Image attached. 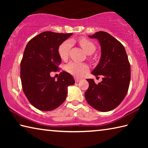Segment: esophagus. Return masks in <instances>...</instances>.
Here are the masks:
<instances>
[{
  "label": "esophagus",
  "instance_id": "34e87169",
  "mask_svg": "<svg viewBox=\"0 0 148 148\" xmlns=\"http://www.w3.org/2000/svg\"><path fill=\"white\" fill-rule=\"evenodd\" d=\"M74 80H75V82H76V83H77V82H79L80 81V79L77 78V77H74Z\"/></svg>",
  "mask_w": 148,
  "mask_h": 148
}]
</instances>
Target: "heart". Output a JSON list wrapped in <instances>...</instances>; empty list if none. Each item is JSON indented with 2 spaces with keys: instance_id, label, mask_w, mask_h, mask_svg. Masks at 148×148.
Segmentation results:
<instances>
[{
  "instance_id": "1",
  "label": "heart",
  "mask_w": 148,
  "mask_h": 148,
  "mask_svg": "<svg viewBox=\"0 0 148 148\" xmlns=\"http://www.w3.org/2000/svg\"><path fill=\"white\" fill-rule=\"evenodd\" d=\"M79 44L87 54H91L95 50V46L91 41L86 38H82L79 40ZM72 42L66 40L62 42L58 48L59 56L62 60H66L69 57V51L71 48ZM65 70L75 77H79L83 76L84 73L88 71L89 66L86 63H80L76 62H70L65 66Z\"/></svg>"
}]
</instances>
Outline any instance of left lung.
<instances>
[{
  "label": "left lung",
  "instance_id": "obj_1",
  "mask_svg": "<svg viewBox=\"0 0 148 148\" xmlns=\"http://www.w3.org/2000/svg\"><path fill=\"white\" fill-rule=\"evenodd\" d=\"M101 44V57L92 71L97 77L102 76L98 84L87 79L89 86L85 97L90 106L101 112H108L119 106L126 96L131 80V67L124 46L106 32L99 31L92 36Z\"/></svg>",
  "mask_w": 148,
  "mask_h": 148
}]
</instances>
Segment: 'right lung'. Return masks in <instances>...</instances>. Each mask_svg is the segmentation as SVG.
<instances>
[{"mask_svg":"<svg viewBox=\"0 0 148 148\" xmlns=\"http://www.w3.org/2000/svg\"><path fill=\"white\" fill-rule=\"evenodd\" d=\"M72 34L43 32L32 38L24 50L20 66L22 88L30 103L41 111H51L61 105L67 87L74 84L66 72H61L57 80L50 76L61 64L59 46Z\"/></svg>","mask_w":148,"mask_h":148,"instance_id":"add662e5","label":"right lung"}]
</instances>
